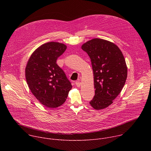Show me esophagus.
<instances>
[{"label":"esophagus","instance_id":"34e87169","mask_svg":"<svg viewBox=\"0 0 151 151\" xmlns=\"http://www.w3.org/2000/svg\"><path fill=\"white\" fill-rule=\"evenodd\" d=\"M75 85H76V87H79L81 85V83L80 82H79V81H76V82H75Z\"/></svg>","mask_w":151,"mask_h":151}]
</instances>
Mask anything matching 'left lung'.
Listing matches in <instances>:
<instances>
[{
    "label": "left lung",
    "mask_w": 151,
    "mask_h": 151,
    "mask_svg": "<svg viewBox=\"0 0 151 151\" xmlns=\"http://www.w3.org/2000/svg\"><path fill=\"white\" fill-rule=\"evenodd\" d=\"M81 48L88 54L94 74L95 96L90 102L96 110L113 103L125 85L127 67L122 52L114 43L95 38L84 43Z\"/></svg>",
    "instance_id": "obj_1"
}]
</instances>
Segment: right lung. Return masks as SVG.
I'll return each mask as SVG.
<instances>
[{
    "label": "right lung",
    "instance_id": "obj_1",
    "mask_svg": "<svg viewBox=\"0 0 151 151\" xmlns=\"http://www.w3.org/2000/svg\"><path fill=\"white\" fill-rule=\"evenodd\" d=\"M66 48L62 43L47 42L32 54L26 67L29 89L42 104L49 108L62 105L72 88L64 71L56 63Z\"/></svg>",
    "mask_w": 151,
    "mask_h": 151
}]
</instances>
